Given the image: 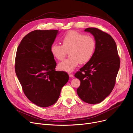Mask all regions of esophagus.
<instances>
[{
  "label": "esophagus",
  "instance_id": "1",
  "mask_svg": "<svg viewBox=\"0 0 133 133\" xmlns=\"http://www.w3.org/2000/svg\"><path fill=\"white\" fill-rule=\"evenodd\" d=\"M69 77H71V78H72L74 77V75L72 74H71V73L69 74Z\"/></svg>",
  "mask_w": 133,
  "mask_h": 133
}]
</instances>
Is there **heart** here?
<instances>
[{
  "label": "heart",
  "mask_w": 133,
  "mask_h": 133,
  "mask_svg": "<svg viewBox=\"0 0 133 133\" xmlns=\"http://www.w3.org/2000/svg\"><path fill=\"white\" fill-rule=\"evenodd\" d=\"M62 45L53 43L50 52L54 57L58 61L64 58L67 52L70 58L59 63V70L71 72L79 63L85 64L89 62L94 55L96 46L94 38L91 35H85L77 31H71L66 34L62 39Z\"/></svg>",
  "instance_id": "heart-1"
}]
</instances>
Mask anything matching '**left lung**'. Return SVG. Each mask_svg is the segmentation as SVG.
I'll use <instances>...</instances> for the list:
<instances>
[{
  "label": "left lung",
  "mask_w": 133,
  "mask_h": 133,
  "mask_svg": "<svg viewBox=\"0 0 133 133\" xmlns=\"http://www.w3.org/2000/svg\"><path fill=\"white\" fill-rule=\"evenodd\" d=\"M84 31L95 38L96 46L91 59L75 74L81 84L77 89L79 98L91 104L103 101L112 91L119 68L120 59L112 37L95 28Z\"/></svg>",
  "instance_id": "1"
}]
</instances>
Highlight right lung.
I'll use <instances>...</instances> for the list:
<instances>
[{"mask_svg":"<svg viewBox=\"0 0 133 133\" xmlns=\"http://www.w3.org/2000/svg\"><path fill=\"white\" fill-rule=\"evenodd\" d=\"M58 31L35 30L25 36L16 56L15 71L26 97L41 107L55 104L69 80L66 72L55 70L50 52Z\"/></svg>","mask_w":133,"mask_h":133,"instance_id":"add662e5","label":"right lung"}]
</instances>
